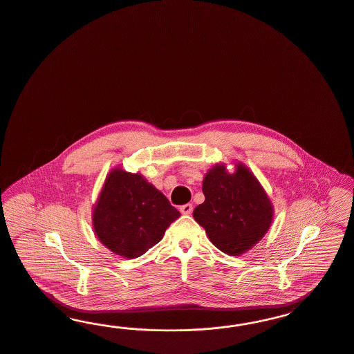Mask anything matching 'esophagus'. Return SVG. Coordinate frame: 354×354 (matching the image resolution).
Returning <instances> with one entry per match:
<instances>
[{"label": "esophagus", "instance_id": "esophagus-1", "mask_svg": "<svg viewBox=\"0 0 354 354\" xmlns=\"http://www.w3.org/2000/svg\"><path fill=\"white\" fill-rule=\"evenodd\" d=\"M192 204H184L180 207V212L183 213V214H191L192 213Z\"/></svg>", "mask_w": 354, "mask_h": 354}]
</instances>
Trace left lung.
<instances>
[{
	"instance_id": "obj_1",
	"label": "left lung",
	"mask_w": 354,
	"mask_h": 354,
	"mask_svg": "<svg viewBox=\"0 0 354 354\" xmlns=\"http://www.w3.org/2000/svg\"><path fill=\"white\" fill-rule=\"evenodd\" d=\"M227 172L216 163L204 175L205 200L194 211V218L213 245L227 255L249 252L268 233L274 220V205L254 174L243 163Z\"/></svg>"
}]
</instances>
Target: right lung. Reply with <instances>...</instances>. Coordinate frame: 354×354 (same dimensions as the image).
<instances>
[{
    "label": "right lung",
    "mask_w": 354,
    "mask_h": 354,
    "mask_svg": "<svg viewBox=\"0 0 354 354\" xmlns=\"http://www.w3.org/2000/svg\"><path fill=\"white\" fill-rule=\"evenodd\" d=\"M180 217L167 198L140 172L114 167L92 208L96 237L114 254L127 259L145 254Z\"/></svg>",
    "instance_id": "obj_1"
}]
</instances>
